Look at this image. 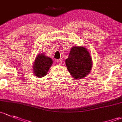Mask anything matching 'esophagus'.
<instances>
[{
  "instance_id": "34e87169",
  "label": "esophagus",
  "mask_w": 122,
  "mask_h": 122,
  "mask_svg": "<svg viewBox=\"0 0 122 122\" xmlns=\"http://www.w3.org/2000/svg\"><path fill=\"white\" fill-rule=\"evenodd\" d=\"M63 61H61V59H57V63L59 64V65H61L62 64Z\"/></svg>"
}]
</instances>
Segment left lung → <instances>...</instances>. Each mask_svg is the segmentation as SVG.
<instances>
[{"instance_id": "8db88e82", "label": "left lung", "mask_w": 122, "mask_h": 122, "mask_svg": "<svg viewBox=\"0 0 122 122\" xmlns=\"http://www.w3.org/2000/svg\"><path fill=\"white\" fill-rule=\"evenodd\" d=\"M91 57L85 47L75 46L71 48L66 65L73 77L80 79L89 73L92 66Z\"/></svg>"}]
</instances>
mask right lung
I'll list each match as a JSON object with an SVG mask.
<instances>
[{"label":"right lung","mask_w":122,"mask_h":122,"mask_svg":"<svg viewBox=\"0 0 122 122\" xmlns=\"http://www.w3.org/2000/svg\"><path fill=\"white\" fill-rule=\"evenodd\" d=\"M53 61L44 54L37 55L33 64V72L37 77H43L46 75L52 66Z\"/></svg>","instance_id":"1"}]
</instances>
